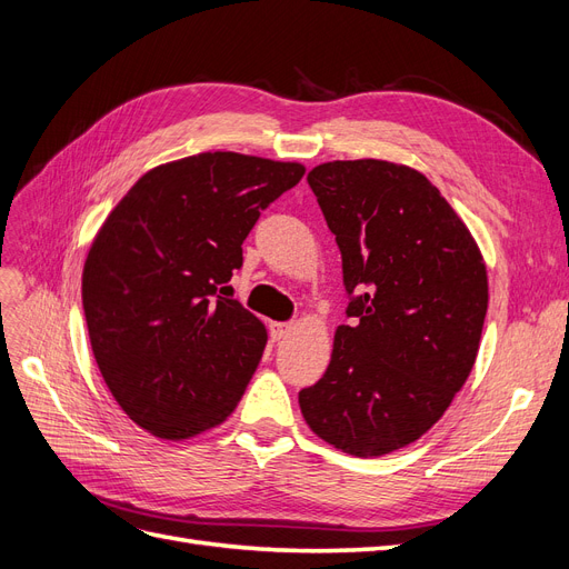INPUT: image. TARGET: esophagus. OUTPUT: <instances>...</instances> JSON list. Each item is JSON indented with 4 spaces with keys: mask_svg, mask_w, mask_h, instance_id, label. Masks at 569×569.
Segmentation results:
<instances>
[{
    "mask_svg": "<svg viewBox=\"0 0 569 569\" xmlns=\"http://www.w3.org/2000/svg\"><path fill=\"white\" fill-rule=\"evenodd\" d=\"M291 325L289 322H270V339L272 341H282L291 335Z\"/></svg>",
    "mask_w": 569,
    "mask_h": 569,
    "instance_id": "1",
    "label": "esophagus"
}]
</instances>
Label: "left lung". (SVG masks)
I'll use <instances>...</instances> for the list:
<instances>
[{
    "mask_svg": "<svg viewBox=\"0 0 569 569\" xmlns=\"http://www.w3.org/2000/svg\"><path fill=\"white\" fill-rule=\"evenodd\" d=\"M337 234L348 325L325 377L299 393L312 433L356 457L419 440L466 383L487 312L471 230L417 169L337 160L308 171Z\"/></svg>",
    "mask_w": 569,
    "mask_h": 569,
    "instance_id": "8db88e82",
    "label": "left lung"
}]
</instances>
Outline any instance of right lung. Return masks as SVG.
Here are the masks:
<instances>
[{
    "instance_id": "add662e5",
    "label": "right lung",
    "mask_w": 569,
    "mask_h": 569,
    "mask_svg": "<svg viewBox=\"0 0 569 569\" xmlns=\"http://www.w3.org/2000/svg\"><path fill=\"white\" fill-rule=\"evenodd\" d=\"M306 167L200 152L143 173L96 232L82 272L91 350L124 415L162 440L223 423L268 331L219 297L261 211Z\"/></svg>"
}]
</instances>
